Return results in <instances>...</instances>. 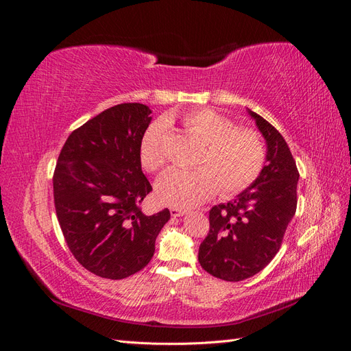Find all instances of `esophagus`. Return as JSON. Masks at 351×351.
I'll use <instances>...</instances> for the list:
<instances>
[{
  "mask_svg": "<svg viewBox=\"0 0 351 351\" xmlns=\"http://www.w3.org/2000/svg\"><path fill=\"white\" fill-rule=\"evenodd\" d=\"M169 212H171V217H183L186 214V209H180V208H171L169 209Z\"/></svg>",
  "mask_w": 351,
  "mask_h": 351,
  "instance_id": "1",
  "label": "esophagus"
}]
</instances>
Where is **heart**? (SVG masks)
I'll return each instance as SVG.
<instances>
[{
  "label": "heart",
  "mask_w": 351,
  "mask_h": 351,
  "mask_svg": "<svg viewBox=\"0 0 351 351\" xmlns=\"http://www.w3.org/2000/svg\"><path fill=\"white\" fill-rule=\"evenodd\" d=\"M183 129L204 143L195 169H173L156 184L159 200L176 208H189L206 200L217 190L234 196L252 186L262 173L267 149L262 136L252 129H239L228 117L208 108L183 115ZM169 129L155 123L141 142V162L146 171H162L168 162Z\"/></svg>",
  "instance_id": "b5f03b06"
}]
</instances>
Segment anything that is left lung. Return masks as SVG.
<instances>
[{
  "label": "left lung",
  "instance_id": "left-lung-1",
  "mask_svg": "<svg viewBox=\"0 0 351 351\" xmlns=\"http://www.w3.org/2000/svg\"><path fill=\"white\" fill-rule=\"evenodd\" d=\"M268 145L267 165L250 187L228 204L209 210V232L199 263L224 281H243L274 259L297 208L299 169L281 133L249 111Z\"/></svg>",
  "mask_w": 351,
  "mask_h": 351
}]
</instances>
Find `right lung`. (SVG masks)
<instances>
[{
  "label": "right lung",
  "mask_w": 351,
  "mask_h": 351,
  "mask_svg": "<svg viewBox=\"0 0 351 351\" xmlns=\"http://www.w3.org/2000/svg\"><path fill=\"white\" fill-rule=\"evenodd\" d=\"M151 110L119 104L73 130L60 152L52 184L62 236L73 256L101 278L123 280L143 269L169 210L145 215L152 190L142 173L141 142Z\"/></svg>",
  "instance_id": "obj_1"
}]
</instances>
